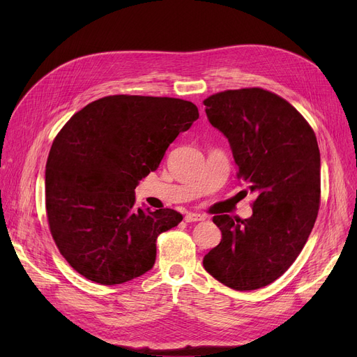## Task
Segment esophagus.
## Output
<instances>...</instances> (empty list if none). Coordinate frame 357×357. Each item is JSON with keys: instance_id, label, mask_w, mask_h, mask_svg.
Here are the masks:
<instances>
[{"instance_id": "34e87169", "label": "esophagus", "mask_w": 357, "mask_h": 357, "mask_svg": "<svg viewBox=\"0 0 357 357\" xmlns=\"http://www.w3.org/2000/svg\"><path fill=\"white\" fill-rule=\"evenodd\" d=\"M205 217L201 214H195V213H186L185 215V221L186 222H195V221H204Z\"/></svg>"}]
</instances>
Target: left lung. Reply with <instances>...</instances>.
I'll use <instances>...</instances> for the list:
<instances>
[{
    "label": "left lung",
    "instance_id": "left-lung-1",
    "mask_svg": "<svg viewBox=\"0 0 357 357\" xmlns=\"http://www.w3.org/2000/svg\"><path fill=\"white\" fill-rule=\"evenodd\" d=\"M204 105L230 143L237 179L256 201L250 218L214 215L221 241L202 265L231 289H259L288 271L314 227L320 207L317 137L288 101L261 88L218 92Z\"/></svg>",
    "mask_w": 357,
    "mask_h": 357
}]
</instances>
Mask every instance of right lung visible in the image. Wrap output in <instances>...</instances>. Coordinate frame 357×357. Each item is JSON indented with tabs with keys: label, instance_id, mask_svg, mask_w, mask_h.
<instances>
[{
	"label": "right lung",
	"instance_id": "obj_1",
	"mask_svg": "<svg viewBox=\"0 0 357 357\" xmlns=\"http://www.w3.org/2000/svg\"><path fill=\"white\" fill-rule=\"evenodd\" d=\"M198 117L191 101L109 96L63 126L46 163V213L56 246L78 273L117 285L153 268L158 236L182 214L136 208L135 190Z\"/></svg>",
	"mask_w": 357,
	"mask_h": 357
}]
</instances>
